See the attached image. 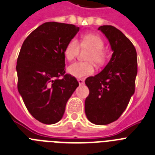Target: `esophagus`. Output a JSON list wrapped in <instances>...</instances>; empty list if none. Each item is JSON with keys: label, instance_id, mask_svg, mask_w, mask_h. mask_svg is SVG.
I'll return each instance as SVG.
<instances>
[{"label": "esophagus", "instance_id": "obj_1", "mask_svg": "<svg viewBox=\"0 0 155 155\" xmlns=\"http://www.w3.org/2000/svg\"><path fill=\"white\" fill-rule=\"evenodd\" d=\"M78 81L79 85H80L85 84V80H84V79H78Z\"/></svg>", "mask_w": 155, "mask_h": 155}]
</instances>
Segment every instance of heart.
Listing matches in <instances>:
<instances>
[{
  "mask_svg": "<svg viewBox=\"0 0 155 155\" xmlns=\"http://www.w3.org/2000/svg\"><path fill=\"white\" fill-rule=\"evenodd\" d=\"M103 39L95 34H84L79 39V43L76 39L69 41L64 49V55L68 61H71L78 54L80 47L82 49H90L87 53L85 59L91 62H76L71 64L67 68V72L71 76L77 78H82L93 74L94 72L93 62L100 66L104 62L106 58L105 52L104 51Z\"/></svg>",
  "mask_w": 155,
  "mask_h": 155,
  "instance_id": "obj_1",
  "label": "heart"
}]
</instances>
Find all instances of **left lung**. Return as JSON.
<instances>
[{
  "mask_svg": "<svg viewBox=\"0 0 155 155\" xmlns=\"http://www.w3.org/2000/svg\"><path fill=\"white\" fill-rule=\"evenodd\" d=\"M98 30L108 39L113 53L101 72L85 80L89 94L85 112L91 123L106 125L118 120L135 93L137 53L131 41L115 27L104 25Z\"/></svg>",
  "mask_w": 155,
  "mask_h": 155,
  "instance_id": "obj_1",
  "label": "left lung"
}]
</instances>
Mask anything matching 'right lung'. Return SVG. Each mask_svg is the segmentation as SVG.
I'll use <instances>...</instances> for the list:
<instances>
[{
    "label": "right lung",
    "mask_w": 155,
    "mask_h": 155,
    "mask_svg": "<svg viewBox=\"0 0 155 155\" xmlns=\"http://www.w3.org/2000/svg\"><path fill=\"white\" fill-rule=\"evenodd\" d=\"M78 31L74 24L44 23L27 37L20 49L18 91L31 115L45 124L62 118L66 103L79 85L74 77L65 74L64 55L67 43Z\"/></svg>",
    "instance_id": "1"
}]
</instances>
